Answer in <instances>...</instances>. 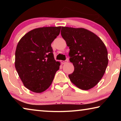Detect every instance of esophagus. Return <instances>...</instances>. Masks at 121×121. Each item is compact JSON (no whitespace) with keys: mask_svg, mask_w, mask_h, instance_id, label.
I'll return each mask as SVG.
<instances>
[{"mask_svg":"<svg viewBox=\"0 0 121 121\" xmlns=\"http://www.w3.org/2000/svg\"><path fill=\"white\" fill-rule=\"evenodd\" d=\"M68 60H65V61H63V60H61V63H62V64L63 65V64H65V63H67V62H68Z\"/></svg>","mask_w":121,"mask_h":121,"instance_id":"34e87169","label":"esophagus"}]
</instances>
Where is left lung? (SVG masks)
I'll use <instances>...</instances> for the list:
<instances>
[{
  "instance_id": "8db88e82",
  "label": "left lung",
  "mask_w": 121,
  "mask_h": 121,
  "mask_svg": "<svg viewBox=\"0 0 121 121\" xmlns=\"http://www.w3.org/2000/svg\"><path fill=\"white\" fill-rule=\"evenodd\" d=\"M61 34L69 47L70 61L74 66L69 75L70 81L79 89L88 90L101 80L108 59L105 45L99 37L84 28L62 26Z\"/></svg>"
}]
</instances>
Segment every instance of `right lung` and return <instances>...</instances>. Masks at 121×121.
<instances>
[{
    "label": "right lung",
    "instance_id": "right-lung-1",
    "mask_svg": "<svg viewBox=\"0 0 121 121\" xmlns=\"http://www.w3.org/2000/svg\"><path fill=\"white\" fill-rule=\"evenodd\" d=\"M61 26L31 30L21 38L15 51V67L24 86L36 93L50 87L60 62L54 60L51 47Z\"/></svg>",
    "mask_w": 121,
    "mask_h": 121
}]
</instances>
